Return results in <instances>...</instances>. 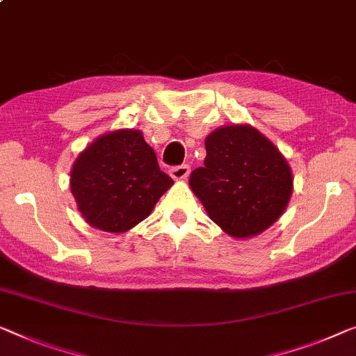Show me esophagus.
Segmentation results:
<instances>
[{"label":"esophagus","mask_w":356,"mask_h":356,"mask_svg":"<svg viewBox=\"0 0 356 356\" xmlns=\"http://www.w3.org/2000/svg\"><path fill=\"white\" fill-rule=\"evenodd\" d=\"M190 174V166L188 164H182V166H176L171 169V177L174 180H185Z\"/></svg>","instance_id":"esophagus-1"}]
</instances>
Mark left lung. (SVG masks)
<instances>
[{"label": "left lung", "mask_w": 356, "mask_h": 356, "mask_svg": "<svg viewBox=\"0 0 356 356\" xmlns=\"http://www.w3.org/2000/svg\"><path fill=\"white\" fill-rule=\"evenodd\" d=\"M204 166L188 184L209 219L233 238L261 235L293 195L294 177L283 153L251 124H227L204 140Z\"/></svg>", "instance_id": "obj_1"}]
</instances>
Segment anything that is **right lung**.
Returning <instances> with one entry per match:
<instances>
[{"label":"right lung","mask_w":356,"mask_h":356,"mask_svg":"<svg viewBox=\"0 0 356 356\" xmlns=\"http://www.w3.org/2000/svg\"><path fill=\"white\" fill-rule=\"evenodd\" d=\"M139 129L105 132L76 156L70 190L78 211L94 229L124 233L147 219L172 187Z\"/></svg>","instance_id":"add662e5"}]
</instances>
